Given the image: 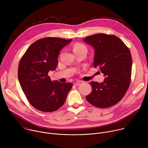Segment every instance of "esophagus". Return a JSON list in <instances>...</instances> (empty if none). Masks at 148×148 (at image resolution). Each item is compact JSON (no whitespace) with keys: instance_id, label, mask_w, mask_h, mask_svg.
<instances>
[{"instance_id":"esophagus-1","label":"esophagus","mask_w":148,"mask_h":148,"mask_svg":"<svg viewBox=\"0 0 148 148\" xmlns=\"http://www.w3.org/2000/svg\"><path fill=\"white\" fill-rule=\"evenodd\" d=\"M82 83V82L81 81H77V82H75V83H74V85L75 86H79L80 84Z\"/></svg>"}]
</instances>
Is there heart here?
I'll list each match as a JSON object with an SVG mask.
<instances>
[{
  "mask_svg": "<svg viewBox=\"0 0 148 148\" xmlns=\"http://www.w3.org/2000/svg\"><path fill=\"white\" fill-rule=\"evenodd\" d=\"M87 50V47H86V46H84V45H82V44L77 43V44H75L74 45V46L73 47V51L74 52L80 51V50Z\"/></svg>",
  "mask_w": 148,
  "mask_h": 148,
  "instance_id": "heart-1",
  "label": "heart"
}]
</instances>
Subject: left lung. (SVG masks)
<instances>
[{
	"label": "left lung",
	"instance_id": "8db88e82",
	"mask_svg": "<svg viewBox=\"0 0 148 148\" xmlns=\"http://www.w3.org/2000/svg\"><path fill=\"white\" fill-rule=\"evenodd\" d=\"M94 49V67L105 77L101 83L91 82L92 92L86 97L94 106L105 108L117 103L130 84L132 60L123 42L114 35L96 34L83 39Z\"/></svg>",
	"mask_w": 148,
	"mask_h": 148
}]
</instances>
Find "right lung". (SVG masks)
Returning a JSON list of instances; mask_svg holds the SVG:
<instances>
[{
    "mask_svg": "<svg viewBox=\"0 0 148 148\" xmlns=\"http://www.w3.org/2000/svg\"><path fill=\"white\" fill-rule=\"evenodd\" d=\"M72 41L46 37L33 43L21 58L18 79L29 102L36 109L46 112L58 110L71 89V82L52 81L48 75L58 66L60 51Z\"/></svg>",
    "mask_w": 148,
    "mask_h": 148,
    "instance_id": "right-lung-1",
    "label": "right lung"
}]
</instances>
